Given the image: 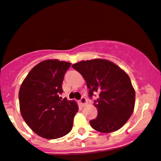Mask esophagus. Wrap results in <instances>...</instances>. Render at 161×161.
<instances>
[{"label": "esophagus", "instance_id": "34e87169", "mask_svg": "<svg viewBox=\"0 0 161 161\" xmlns=\"http://www.w3.org/2000/svg\"><path fill=\"white\" fill-rule=\"evenodd\" d=\"M79 102H80V104L81 106H84L86 104V103H87V102H86V99L84 97H83L82 98L80 99Z\"/></svg>", "mask_w": 161, "mask_h": 161}]
</instances>
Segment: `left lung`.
I'll list each match as a JSON object with an SVG mask.
<instances>
[{
	"label": "left lung",
	"instance_id": "left-lung-1",
	"mask_svg": "<svg viewBox=\"0 0 161 161\" xmlns=\"http://www.w3.org/2000/svg\"><path fill=\"white\" fill-rule=\"evenodd\" d=\"M72 67L85 80L90 97L98 94L93 103L98 113L90 121L91 127L103 133L121 129L135 108V91L129 75L115 63L103 58L80 61Z\"/></svg>",
	"mask_w": 161,
	"mask_h": 161
}]
</instances>
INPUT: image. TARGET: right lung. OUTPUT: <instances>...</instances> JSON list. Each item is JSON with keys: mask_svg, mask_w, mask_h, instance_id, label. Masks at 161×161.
I'll return each mask as SVG.
<instances>
[{"mask_svg": "<svg viewBox=\"0 0 161 161\" xmlns=\"http://www.w3.org/2000/svg\"><path fill=\"white\" fill-rule=\"evenodd\" d=\"M71 64L58 59L41 61L29 72L19 88L23 119L42 138H61L73 127L78 106L75 100L59 97L64 74Z\"/></svg>", "mask_w": 161, "mask_h": 161, "instance_id": "right-lung-1", "label": "right lung"}]
</instances>
